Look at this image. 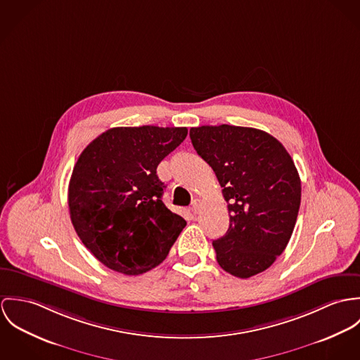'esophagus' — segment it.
I'll use <instances>...</instances> for the list:
<instances>
[{"instance_id":"1","label":"esophagus","mask_w":360,"mask_h":360,"mask_svg":"<svg viewBox=\"0 0 360 360\" xmlns=\"http://www.w3.org/2000/svg\"><path fill=\"white\" fill-rule=\"evenodd\" d=\"M200 207H201V201H200L199 199L193 200V202H192V211H193L195 214L199 212Z\"/></svg>"}]
</instances>
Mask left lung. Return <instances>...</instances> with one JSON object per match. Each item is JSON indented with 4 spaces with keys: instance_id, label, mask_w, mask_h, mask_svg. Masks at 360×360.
<instances>
[{
    "instance_id": "1",
    "label": "left lung",
    "mask_w": 360,
    "mask_h": 360,
    "mask_svg": "<svg viewBox=\"0 0 360 360\" xmlns=\"http://www.w3.org/2000/svg\"><path fill=\"white\" fill-rule=\"evenodd\" d=\"M189 135L228 202L229 229L212 241L219 266L240 279L264 272L297 222L301 179L294 161L276 138L255 128L201 125Z\"/></svg>"
}]
</instances>
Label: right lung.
<instances>
[{"label": "right lung", "instance_id": "1", "mask_svg": "<svg viewBox=\"0 0 360 360\" xmlns=\"http://www.w3.org/2000/svg\"><path fill=\"white\" fill-rule=\"evenodd\" d=\"M186 135V127H116L82 150L69 184L70 218L109 269L132 276L156 268L186 226L162 202L156 174Z\"/></svg>", "mask_w": 360, "mask_h": 360}]
</instances>
